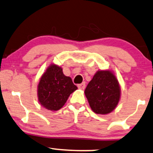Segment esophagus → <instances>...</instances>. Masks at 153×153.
Returning a JSON list of instances; mask_svg holds the SVG:
<instances>
[{"label":"esophagus","mask_w":153,"mask_h":153,"mask_svg":"<svg viewBox=\"0 0 153 153\" xmlns=\"http://www.w3.org/2000/svg\"><path fill=\"white\" fill-rule=\"evenodd\" d=\"M78 87L79 89L83 90L84 88H85V82H82V83H81V84H78Z\"/></svg>","instance_id":"obj_1"}]
</instances>
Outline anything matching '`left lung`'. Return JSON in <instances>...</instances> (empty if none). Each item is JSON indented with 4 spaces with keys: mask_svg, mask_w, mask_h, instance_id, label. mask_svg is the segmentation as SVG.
Returning <instances> with one entry per match:
<instances>
[{
    "mask_svg": "<svg viewBox=\"0 0 153 153\" xmlns=\"http://www.w3.org/2000/svg\"><path fill=\"white\" fill-rule=\"evenodd\" d=\"M94 113L106 115L116 108L120 97V88L116 77L110 71H98L85 90Z\"/></svg>",
    "mask_w": 153,
    "mask_h": 153,
    "instance_id": "left-lung-1",
    "label": "left lung"
}]
</instances>
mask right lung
<instances>
[{
    "instance_id": "obj_1",
    "label": "right lung",
    "mask_w": 153,
    "mask_h": 153,
    "mask_svg": "<svg viewBox=\"0 0 153 153\" xmlns=\"http://www.w3.org/2000/svg\"><path fill=\"white\" fill-rule=\"evenodd\" d=\"M78 89L70 77L58 65L51 64L40 78L38 85V101L49 110H60L72 93Z\"/></svg>"
}]
</instances>
